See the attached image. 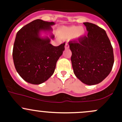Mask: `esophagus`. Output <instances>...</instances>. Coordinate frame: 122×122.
I'll list each match as a JSON object with an SVG mask.
<instances>
[{
  "label": "esophagus",
  "mask_w": 122,
  "mask_h": 122,
  "mask_svg": "<svg viewBox=\"0 0 122 122\" xmlns=\"http://www.w3.org/2000/svg\"><path fill=\"white\" fill-rule=\"evenodd\" d=\"M69 48V45L68 44H66V45H65V49L66 50H67V49Z\"/></svg>",
  "instance_id": "34e87169"
}]
</instances>
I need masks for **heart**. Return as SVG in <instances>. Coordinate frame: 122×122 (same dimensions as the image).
<instances>
[{
	"instance_id": "heart-1",
	"label": "heart",
	"mask_w": 122,
	"mask_h": 122,
	"mask_svg": "<svg viewBox=\"0 0 122 122\" xmlns=\"http://www.w3.org/2000/svg\"><path fill=\"white\" fill-rule=\"evenodd\" d=\"M58 34L62 38H70L72 37L75 39L83 38L86 34V30L83 27L79 26L61 27L58 29Z\"/></svg>"
}]
</instances>
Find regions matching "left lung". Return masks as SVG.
Returning <instances> with one entry per match:
<instances>
[{"instance_id":"1","label":"left lung","mask_w":122,"mask_h":122,"mask_svg":"<svg viewBox=\"0 0 122 122\" xmlns=\"http://www.w3.org/2000/svg\"><path fill=\"white\" fill-rule=\"evenodd\" d=\"M88 35L78 42H70L74 73L85 84L95 85L105 79L114 64L113 50L104 29L97 25L84 22Z\"/></svg>"}]
</instances>
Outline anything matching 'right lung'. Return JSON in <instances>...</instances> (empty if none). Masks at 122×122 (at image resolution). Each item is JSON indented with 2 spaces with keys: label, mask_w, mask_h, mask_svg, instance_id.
<instances>
[{
  "label": "right lung",
  "mask_w": 122,
  "mask_h": 122,
  "mask_svg": "<svg viewBox=\"0 0 122 122\" xmlns=\"http://www.w3.org/2000/svg\"><path fill=\"white\" fill-rule=\"evenodd\" d=\"M54 22L36 19L17 32L13 48L16 70L25 81L40 84L51 77L56 64L65 50V44L58 46L50 44ZM44 33L45 35L42 36Z\"/></svg>",
  "instance_id": "1"
}]
</instances>
